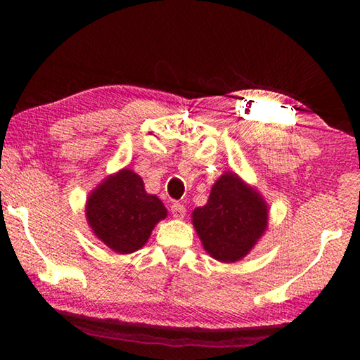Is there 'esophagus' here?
<instances>
[{"instance_id":"esophagus-1","label":"esophagus","mask_w":360,"mask_h":360,"mask_svg":"<svg viewBox=\"0 0 360 360\" xmlns=\"http://www.w3.org/2000/svg\"><path fill=\"white\" fill-rule=\"evenodd\" d=\"M172 214H173L174 219H184V217H186V208H184V205L173 203V205H172Z\"/></svg>"}]
</instances>
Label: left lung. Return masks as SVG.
<instances>
[{"instance_id": "obj_1", "label": "left lung", "mask_w": 360, "mask_h": 360, "mask_svg": "<svg viewBox=\"0 0 360 360\" xmlns=\"http://www.w3.org/2000/svg\"><path fill=\"white\" fill-rule=\"evenodd\" d=\"M268 203L235 172H224L211 187L208 202L192 211L203 249L222 264L245 259L268 229Z\"/></svg>"}]
</instances>
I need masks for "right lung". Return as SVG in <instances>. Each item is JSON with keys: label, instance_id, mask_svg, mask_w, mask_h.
I'll return each instance as SVG.
<instances>
[{"label": "right lung", "instance_id": "obj_1", "mask_svg": "<svg viewBox=\"0 0 360 360\" xmlns=\"http://www.w3.org/2000/svg\"><path fill=\"white\" fill-rule=\"evenodd\" d=\"M167 216L162 200L146 192L143 178L130 168L106 176L85 202V219L92 233L122 255L141 249Z\"/></svg>", "mask_w": 360, "mask_h": 360}]
</instances>
